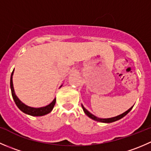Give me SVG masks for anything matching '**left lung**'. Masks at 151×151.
<instances>
[{
  "label": "left lung",
  "mask_w": 151,
  "mask_h": 151,
  "mask_svg": "<svg viewBox=\"0 0 151 151\" xmlns=\"http://www.w3.org/2000/svg\"><path fill=\"white\" fill-rule=\"evenodd\" d=\"M82 107H83V111H84V112H85V113L86 114V115H88V116L89 117V118H91V119L95 120V121H99V122H102V123H112V122H114V121H118V120H120V119H121V118H123V117H124L125 115H126L128 113H129V112H130L131 109H132V107H133V106H132V107H131L130 109H129L127 111H126V112H123V113L121 114V115H118V116L114 117V118H105V119H101V118H96V117L94 116L93 115H92V114H91V113H90V112H88V111L86 109H85V108L84 107V106H83V105H82Z\"/></svg>",
  "instance_id": "obj_1"
}]
</instances>
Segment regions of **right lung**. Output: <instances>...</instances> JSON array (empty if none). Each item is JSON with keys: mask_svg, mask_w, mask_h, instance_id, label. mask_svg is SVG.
I'll use <instances>...</instances> for the list:
<instances>
[{"mask_svg": "<svg viewBox=\"0 0 151 151\" xmlns=\"http://www.w3.org/2000/svg\"><path fill=\"white\" fill-rule=\"evenodd\" d=\"M14 70L12 73V75H11V79H10V87H11V91H12V97L14 99V101L15 104H16L17 107L20 109L21 111H22L23 112H25V114H28V115H32V116H42V115H47V114L50 113L52 110L53 107H54L55 104L56 99H55L50 104L47 105L46 106H44V107H40V108H33L30 107V106H27L25 104L20 101L19 100V99L17 97V96L15 95L14 91V87H13V83H12V75H13Z\"/></svg>", "mask_w": 151, "mask_h": 151, "instance_id": "1", "label": "right lung"}]
</instances>
